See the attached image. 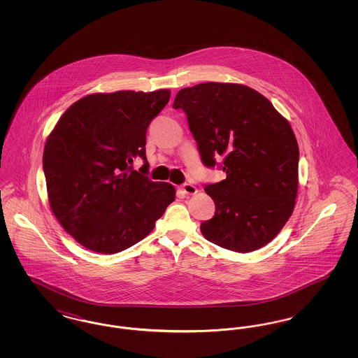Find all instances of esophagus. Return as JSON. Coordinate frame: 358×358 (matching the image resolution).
I'll list each match as a JSON object with an SVG mask.
<instances>
[{
  "mask_svg": "<svg viewBox=\"0 0 358 358\" xmlns=\"http://www.w3.org/2000/svg\"><path fill=\"white\" fill-rule=\"evenodd\" d=\"M181 192H182L184 194L192 196V194H196V193H197V187H194V185H192V184H184V185L181 187Z\"/></svg>",
  "mask_w": 358,
  "mask_h": 358,
  "instance_id": "obj_1",
  "label": "esophagus"
}]
</instances>
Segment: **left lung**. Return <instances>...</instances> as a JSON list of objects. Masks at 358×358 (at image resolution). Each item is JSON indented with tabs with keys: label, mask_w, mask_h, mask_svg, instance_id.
Wrapping results in <instances>:
<instances>
[{
	"label": "left lung",
	"mask_w": 358,
	"mask_h": 358,
	"mask_svg": "<svg viewBox=\"0 0 358 358\" xmlns=\"http://www.w3.org/2000/svg\"><path fill=\"white\" fill-rule=\"evenodd\" d=\"M201 159L222 157L227 178L206 185L215 216L201 222L210 243L235 252L268 244L292 215L298 194L299 148L289 120L256 90L208 82L177 92Z\"/></svg>",
	"instance_id": "obj_1"
}]
</instances>
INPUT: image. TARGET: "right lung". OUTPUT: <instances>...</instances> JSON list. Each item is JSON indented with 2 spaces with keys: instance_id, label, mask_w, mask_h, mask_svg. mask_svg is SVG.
I'll list each match as a JSON object with an SVG mask.
<instances>
[{
  "instance_id": "add662e5",
  "label": "right lung",
  "mask_w": 358,
  "mask_h": 358,
  "mask_svg": "<svg viewBox=\"0 0 358 358\" xmlns=\"http://www.w3.org/2000/svg\"><path fill=\"white\" fill-rule=\"evenodd\" d=\"M169 98L171 90L90 94L69 106L47 138L50 206L87 250L106 255L127 250L174 201L171 184L131 171L134 158L146 161V130Z\"/></svg>"
}]
</instances>
